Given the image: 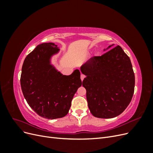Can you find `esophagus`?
Listing matches in <instances>:
<instances>
[{
    "label": "esophagus",
    "instance_id": "1",
    "mask_svg": "<svg viewBox=\"0 0 153 153\" xmlns=\"http://www.w3.org/2000/svg\"><path fill=\"white\" fill-rule=\"evenodd\" d=\"M85 76L84 75H83V74H81V76H80V78H81V80H82V81H83L84 80V79L85 78Z\"/></svg>",
    "mask_w": 153,
    "mask_h": 153
}]
</instances>
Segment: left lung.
<instances>
[{"mask_svg":"<svg viewBox=\"0 0 153 153\" xmlns=\"http://www.w3.org/2000/svg\"><path fill=\"white\" fill-rule=\"evenodd\" d=\"M81 71L86 75L82 85L94 117L113 118L124 112L133 96L135 74L130 59L119 45L101 56L92 57Z\"/></svg>","mask_w":153,"mask_h":153,"instance_id":"8db88e82","label":"left lung"}]
</instances>
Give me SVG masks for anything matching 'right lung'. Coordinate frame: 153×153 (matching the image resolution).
<instances>
[{
	"instance_id": "obj_1",
	"label": "right lung",
	"mask_w": 153,
	"mask_h": 153,
	"mask_svg": "<svg viewBox=\"0 0 153 153\" xmlns=\"http://www.w3.org/2000/svg\"><path fill=\"white\" fill-rule=\"evenodd\" d=\"M59 50L53 43L39 45L27 55L22 69L20 84L27 103L39 116L48 119L66 116L82 85L78 69L62 75L50 64L51 55Z\"/></svg>"
}]
</instances>
